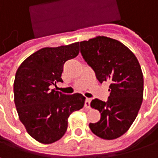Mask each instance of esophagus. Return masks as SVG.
<instances>
[{
  "label": "esophagus",
  "mask_w": 158,
  "mask_h": 158,
  "mask_svg": "<svg viewBox=\"0 0 158 158\" xmlns=\"http://www.w3.org/2000/svg\"><path fill=\"white\" fill-rule=\"evenodd\" d=\"M90 103H91V99L86 98L85 101V108H90Z\"/></svg>",
  "instance_id": "1"
}]
</instances>
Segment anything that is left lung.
<instances>
[{"label":"left lung","instance_id":"obj_1","mask_svg":"<svg viewBox=\"0 0 158 158\" xmlns=\"http://www.w3.org/2000/svg\"><path fill=\"white\" fill-rule=\"evenodd\" d=\"M80 52L100 83L109 81L107 101L94 99L91 106L101 113L89 128L97 136L113 140L122 136L137 116L143 96V75L138 60L128 47L106 36L79 43Z\"/></svg>","mask_w":158,"mask_h":158}]
</instances>
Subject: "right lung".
I'll list each match as a JSON object with an SVG mask.
<instances>
[{
    "mask_svg": "<svg viewBox=\"0 0 158 158\" xmlns=\"http://www.w3.org/2000/svg\"><path fill=\"white\" fill-rule=\"evenodd\" d=\"M79 42L45 47L27 57L17 69L14 82L15 104L20 121L37 142L50 144L66 132L68 117L85 104L80 94L72 95L52 89L63 82L64 64L79 55Z\"/></svg>",
    "mask_w": 158,
    "mask_h": 158,
    "instance_id": "1",
    "label": "right lung"
}]
</instances>
